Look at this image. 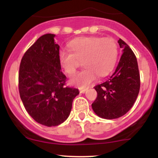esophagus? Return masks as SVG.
<instances>
[{"label":"esophagus","instance_id":"1","mask_svg":"<svg viewBox=\"0 0 158 158\" xmlns=\"http://www.w3.org/2000/svg\"><path fill=\"white\" fill-rule=\"evenodd\" d=\"M86 88H81V89H79V92H80L81 94H85V92H86Z\"/></svg>","mask_w":158,"mask_h":158}]
</instances>
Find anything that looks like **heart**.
Segmentation results:
<instances>
[{"instance_id": "1", "label": "heart", "mask_w": 158, "mask_h": 158, "mask_svg": "<svg viewBox=\"0 0 158 158\" xmlns=\"http://www.w3.org/2000/svg\"><path fill=\"white\" fill-rule=\"evenodd\" d=\"M68 47L70 50H59V62L65 73L71 77L82 61L85 69L70 79L72 85L81 88L95 81L97 75H108L114 68L118 56L117 45L110 38H79L70 41Z\"/></svg>"}]
</instances>
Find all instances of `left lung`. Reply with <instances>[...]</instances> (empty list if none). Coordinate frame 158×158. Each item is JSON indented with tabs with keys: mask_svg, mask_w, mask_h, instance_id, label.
<instances>
[{
	"mask_svg": "<svg viewBox=\"0 0 158 158\" xmlns=\"http://www.w3.org/2000/svg\"><path fill=\"white\" fill-rule=\"evenodd\" d=\"M118 43L123 52L115 71L105 82L94 87L97 97L92 108L99 117L107 119L119 118L131 109L140 87L135 53L121 39Z\"/></svg>",
	"mask_w": 158,
	"mask_h": 158,
	"instance_id": "1",
	"label": "left lung"
}]
</instances>
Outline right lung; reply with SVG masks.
Wrapping results in <instances>:
<instances>
[{
  "label": "right lung",
  "mask_w": 158,
  "mask_h": 158,
  "mask_svg": "<svg viewBox=\"0 0 158 158\" xmlns=\"http://www.w3.org/2000/svg\"><path fill=\"white\" fill-rule=\"evenodd\" d=\"M54 34L41 36L27 50L19 73L20 97L25 109L37 123L56 126L70 113L77 88L65 86L67 77L61 70L59 46Z\"/></svg>",
  "instance_id": "1"
}]
</instances>
